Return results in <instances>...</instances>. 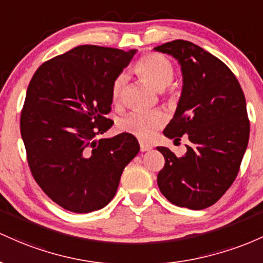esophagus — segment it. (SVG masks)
Listing matches in <instances>:
<instances>
[{
  "mask_svg": "<svg viewBox=\"0 0 263 263\" xmlns=\"http://www.w3.org/2000/svg\"><path fill=\"white\" fill-rule=\"evenodd\" d=\"M153 146L149 145V144H145V143H140V150L141 152H149V150H152Z\"/></svg>",
  "mask_w": 263,
  "mask_h": 263,
  "instance_id": "obj_1",
  "label": "esophagus"
}]
</instances>
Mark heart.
Wrapping results in <instances>:
<instances>
[{
    "instance_id": "heart-1",
    "label": "heart",
    "mask_w": 263,
    "mask_h": 263,
    "mask_svg": "<svg viewBox=\"0 0 263 263\" xmlns=\"http://www.w3.org/2000/svg\"><path fill=\"white\" fill-rule=\"evenodd\" d=\"M134 70L156 90L169 87L174 78V67L164 55L150 53L135 63ZM128 83L126 74L117 76L111 84V100L119 104L124 98ZM166 122V117L159 110H134L124 117L119 123L120 130L134 135L138 139L147 141L155 137L159 129Z\"/></svg>"
}]
</instances>
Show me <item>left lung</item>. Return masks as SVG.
<instances>
[{"instance_id":"left-lung-1","label":"left lung","mask_w":263,"mask_h":263,"mask_svg":"<svg viewBox=\"0 0 263 263\" xmlns=\"http://www.w3.org/2000/svg\"><path fill=\"white\" fill-rule=\"evenodd\" d=\"M181 66L182 90L165 137L186 134V153L176 156L158 146L165 165L158 174L161 194L174 205L202 210L232 185L250 137L246 100L234 73L219 58L193 42L175 40L155 47Z\"/></svg>"}]
</instances>
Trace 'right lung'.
Returning <instances> with one entry per match:
<instances>
[{
	"instance_id": "1",
	"label": "right lung",
	"mask_w": 263,
	"mask_h": 263,
	"mask_svg": "<svg viewBox=\"0 0 263 263\" xmlns=\"http://www.w3.org/2000/svg\"><path fill=\"white\" fill-rule=\"evenodd\" d=\"M137 49L78 46L36 70L21 113V135L32 175L49 199L77 214L104 208L124 167L139 153L128 133L97 139L107 118L111 84Z\"/></svg>"
}]
</instances>
